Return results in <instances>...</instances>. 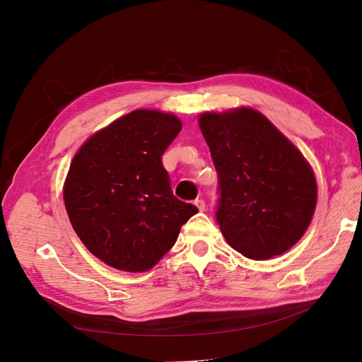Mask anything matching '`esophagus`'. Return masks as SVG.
Instances as JSON below:
<instances>
[{
	"label": "esophagus",
	"instance_id": "34e87169",
	"mask_svg": "<svg viewBox=\"0 0 362 362\" xmlns=\"http://www.w3.org/2000/svg\"><path fill=\"white\" fill-rule=\"evenodd\" d=\"M194 204L198 206L199 211H204V210H205V202H204V199H195Z\"/></svg>",
	"mask_w": 362,
	"mask_h": 362
}]
</instances>
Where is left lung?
<instances>
[{
	"label": "left lung",
	"mask_w": 362,
	"mask_h": 362,
	"mask_svg": "<svg viewBox=\"0 0 362 362\" xmlns=\"http://www.w3.org/2000/svg\"><path fill=\"white\" fill-rule=\"evenodd\" d=\"M199 127L217 170L216 217L226 240L251 259L291 250L315 211L311 165L257 110L204 112Z\"/></svg>",
	"instance_id": "left-lung-1"
}]
</instances>
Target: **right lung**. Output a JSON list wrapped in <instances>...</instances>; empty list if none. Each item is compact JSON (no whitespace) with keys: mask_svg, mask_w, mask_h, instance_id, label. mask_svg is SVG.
Segmentation results:
<instances>
[{"mask_svg":"<svg viewBox=\"0 0 362 362\" xmlns=\"http://www.w3.org/2000/svg\"><path fill=\"white\" fill-rule=\"evenodd\" d=\"M182 129L173 114L135 110L74 156L64 204L86 248L110 267L146 272L171 250L198 208L171 192L161 157Z\"/></svg>","mask_w":362,"mask_h":362,"instance_id":"obj_1","label":"right lung"}]
</instances>
